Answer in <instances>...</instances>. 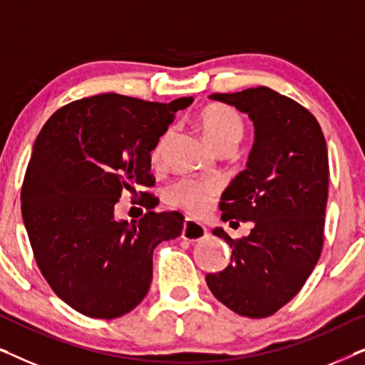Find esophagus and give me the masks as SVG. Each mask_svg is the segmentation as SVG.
<instances>
[{
  "instance_id": "34e87169",
  "label": "esophagus",
  "mask_w": 365,
  "mask_h": 365,
  "mask_svg": "<svg viewBox=\"0 0 365 365\" xmlns=\"http://www.w3.org/2000/svg\"><path fill=\"white\" fill-rule=\"evenodd\" d=\"M206 227L202 226V224H199L196 221H192V219H184V224H182V239L184 241H189V242H196V241H201V239L206 237Z\"/></svg>"
}]
</instances>
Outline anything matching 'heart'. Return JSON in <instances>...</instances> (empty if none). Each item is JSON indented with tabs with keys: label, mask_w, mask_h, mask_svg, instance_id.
<instances>
[{
	"label": "heart",
	"mask_w": 365,
	"mask_h": 365,
	"mask_svg": "<svg viewBox=\"0 0 365 365\" xmlns=\"http://www.w3.org/2000/svg\"><path fill=\"white\" fill-rule=\"evenodd\" d=\"M196 124L217 153L232 151L236 144L241 141L244 134V118L242 114L232 106L222 103H209L202 106L196 114ZM169 133H164L158 139L156 146L151 151V159L154 164L163 161L164 148H166ZM219 186L214 181H201V179H181L171 184L164 192V199L174 207L182 209L192 216H204L214 197L217 196Z\"/></svg>",
	"instance_id": "heart-1"
}]
</instances>
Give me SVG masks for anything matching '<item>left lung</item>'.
I'll use <instances>...</instances> for the list:
<instances>
[{"label":"left lung","mask_w":365,"mask_h":365,"mask_svg":"<svg viewBox=\"0 0 365 365\" xmlns=\"http://www.w3.org/2000/svg\"><path fill=\"white\" fill-rule=\"evenodd\" d=\"M212 99L247 113L256 141L247 168L224 191L222 221H252L247 237L214 229L232 249L231 264L206 282L239 316H272L301 291L324 246L329 156L322 129L294 99L257 86Z\"/></svg>","instance_id":"8db88e82"}]
</instances>
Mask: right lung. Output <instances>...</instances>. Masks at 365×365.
Masks as SVG:
<instances>
[{
  "instance_id": "1",
  "label": "right lung",
  "mask_w": 365,
  "mask_h": 365,
  "mask_svg": "<svg viewBox=\"0 0 365 365\" xmlns=\"http://www.w3.org/2000/svg\"><path fill=\"white\" fill-rule=\"evenodd\" d=\"M169 104L99 94L59 108L48 119L24 173L21 214L34 261L49 286L74 311L116 319L146 297L153 251L182 232L181 212L148 209L134 222L116 221L121 192L153 187L151 151L179 109Z\"/></svg>"
}]
</instances>
